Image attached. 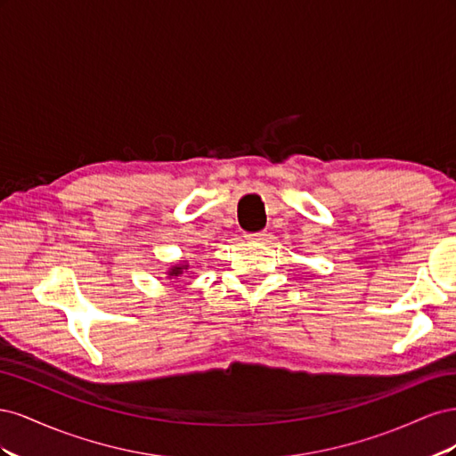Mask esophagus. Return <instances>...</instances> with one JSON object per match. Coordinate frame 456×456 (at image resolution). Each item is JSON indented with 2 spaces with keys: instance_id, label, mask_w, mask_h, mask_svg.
<instances>
[{
  "instance_id": "34e87169",
  "label": "esophagus",
  "mask_w": 456,
  "mask_h": 456,
  "mask_svg": "<svg viewBox=\"0 0 456 456\" xmlns=\"http://www.w3.org/2000/svg\"><path fill=\"white\" fill-rule=\"evenodd\" d=\"M247 241H262V240H265L266 238V233L265 232H258V233H245V236H243Z\"/></svg>"
}]
</instances>
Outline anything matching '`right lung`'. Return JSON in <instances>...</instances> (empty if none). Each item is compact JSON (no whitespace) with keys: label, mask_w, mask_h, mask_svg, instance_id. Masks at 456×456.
I'll use <instances>...</instances> for the list:
<instances>
[{"label":"right lung","mask_w":456,"mask_h":456,"mask_svg":"<svg viewBox=\"0 0 456 456\" xmlns=\"http://www.w3.org/2000/svg\"><path fill=\"white\" fill-rule=\"evenodd\" d=\"M184 272H190V265H188V260H181V262H176V265H173L167 272V280H175V278H181V275L184 273Z\"/></svg>","instance_id":"right-lung-1"}]
</instances>
